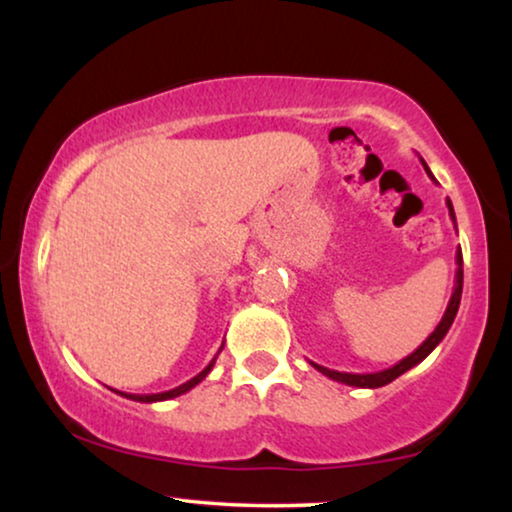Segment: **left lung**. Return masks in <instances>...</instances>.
I'll use <instances>...</instances> for the list:
<instances>
[{
  "mask_svg": "<svg viewBox=\"0 0 512 512\" xmlns=\"http://www.w3.org/2000/svg\"><path fill=\"white\" fill-rule=\"evenodd\" d=\"M419 160H422L426 174H429V177L433 179V174L429 170V165L424 163V158H419ZM433 181H436V179H433ZM447 209H450V219L454 223V228H457V216H454V207H452L450 198H447ZM461 289H464V258H461V249H457V277H454V291H452L450 303H447V310L443 314V319H440V324L436 326V331H433L429 338H426L422 345H419L410 356H405V359L398 361L396 366H391L387 370H380V373H340V370L324 368V366H319V363H314V361H310V363L319 370V373H324L326 377H331V380H335V382L349 384V387H361V389L384 387V384L394 382L396 377H401L403 373H408L410 368H415L417 363H422L426 356H429L433 349L440 345V340H443L445 335H447V331H450L452 321H454V317H457V312H459Z\"/></svg>",
  "mask_w": 512,
  "mask_h": 512,
  "instance_id": "1",
  "label": "left lung"
}]
</instances>
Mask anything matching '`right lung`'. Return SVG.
I'll list each match as a JSON object with an SVG mask.
<instances>
[{
  "label": "right lung",
  "instance_id": "add662e5",
  "mask_svg": "<svg viewBox=\"0 0 512 512\" xmlns=\"http://www.w3.org/2000/svg\"><path fill=\"white\" fill-rule=\"evenodd\" d=\"M223 349V347H221ZM219 349V352H221ZM214 363H216V356L212 361H209V366L202 370V373H198L195 377H191V380L188 382H184V384H179V387H174V389H170V391H163V394H123V391H116V389H111V391H116V394H121V396H125V398H130V401H139V403H158V401H170V398H177V396H181V394H186V391H191L195 384H200L202 380H205V377L209 375V370L214 368Z\"/></svg>",
  "mask_w": 512,
  "mask_h": 512
}]
</instances>
